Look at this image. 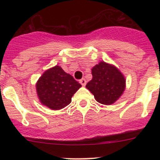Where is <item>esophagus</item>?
I'll use <instances>...</instances> for the list:
<instances>
[{
  "label": "esophagus",
  "instance_id": "1",
  "mask_svg": "<svg viewBox=\"0 0 160 160\" xmlns=\"http://www.w3.org/2000/svg\"><path fill=\"white\" fill-rule=\"evenodd\" d=\"M80 84L82 85V86H85V85H86V83H87V81H86V80H85L84 78H83V79H81V80H80Z\"/></svg>",
  "mask_w": 160,
  "mask_h": 160
}]
</instances>
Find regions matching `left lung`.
<instances>
[{"instance_id":"left-lung-1","label":"left lung","mask_w":160,"mask_h":160,"mask_svg":"<svg viewBox=\"0 0 160 160\" xmlns=\"http://www.w3.org/2000/svg\"><path fill=\"white\" fill-rule=\"evenodd\" d=\"M93 78L86 88L100 104L110 105L123 94L126 87L125 77L115 66L101 61L92 68Z\"/></svg>"}]
</instances>
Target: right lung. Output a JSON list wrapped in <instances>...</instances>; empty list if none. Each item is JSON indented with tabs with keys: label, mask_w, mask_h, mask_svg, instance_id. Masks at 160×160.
Returning a JSON list of instances; mask_svg holds the SVG:
<instances>
[{
	"label": "right lung",
	"mask_w": 160,
	"mask_h": 160,
	"mask_svg": "<svg viewBox=\"0 0 160 160\" xmlns=\"http://www.w3.org/2000/svg\"><path fill=\"white\" fill-rule=\"evenodd\" d=\"M81 87L70 74L57 65L45 71L35 84L39 101L51 110L67 107Z\"/></svg>",
	"instance_id": "add662e5"
}]
</instances>
